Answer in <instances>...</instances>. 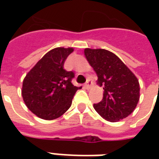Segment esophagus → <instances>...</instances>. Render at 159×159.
<instances>
[{
  "mask_svg": "<svg viewBox=\"0 0 159 159\" xmlns=\"http://www.w3.org/2000/svg\"><path fill=\"white\" fill-rule=\"evenodd\" d=\"M92 85H93V82H92V81H90V80H88L84 86H85L86 89H90V88L92 87Z\"/></svg>",
  "mask_w": 159,
  "mask_h": 159,
  "instance_id": "34e87169",
  "label": "esophagus"
}]
</instances>
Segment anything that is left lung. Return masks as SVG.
I'll return each instance as SVG.
<instances>
[{
	"label": "left lung",
	"instance_id": "left-lung-1",
	"mask_svg": "<svg viewBox=\"0 0 159 159\" xmlns=\"http://www.w3.org/2000/svg\"><path fill=\"white\" fill-rule=\"evenodd\" d=\"M84 54L103 86L102 100L93 108L107 121L117 122L135 109L140 99V84L133 72L113 52L106 49L85 48Z\"/></svg>",
	"mask_w": 159,
	"mask_h": 159
}]
</instances>
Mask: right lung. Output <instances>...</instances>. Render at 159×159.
Listing matches in <instances>:
<instances>
[{
  "label": "right lung",
  "instance_id": "right-lung-1",
  "mask_svg": "<svg viewBox=\"0 0 159 159\" xmlns=\"http://www.w3.org/2000/svg\"><path fill=\"white\" fill-rule=\"evenodd\" d=\"M72 48H56L46 53L23 82L22 96L26 107L40 118H58L71 106L75 93L81 88L71 83L75 74L64 69Z\"/></svg>",
  "mask_w": 159,
  "mask_h": 159
}]
</instances>
